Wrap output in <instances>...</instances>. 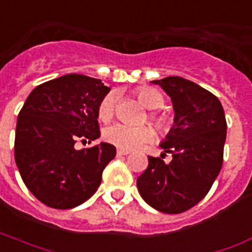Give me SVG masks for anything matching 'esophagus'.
Here are the masks:
<instances>
[{
  "instance_id": "esophagus-1",
  "label": "esophagus",
  "mask_w": 252,
  "mask_h": 252,
  "mask_svg": "<svg viewBox=\"0 0 252 252\" xmlns=\"http://www.w3.org/2000/svg\"><path fill=\"white\" fill-rule=\"evenodd\" d=\"M128 154H130V151H127V150H122V148L117 150V155L118 157H124V155H128Z\"/></svg>"
}]
</instances>
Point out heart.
I'll return each instance as SVG.
<instances>
[{
  "label": "heart",
  "mask_w": 252,
  "mask_h": 252,
  "mask_svg": "<svg viewBox=\"0 0 252 252\" xmlns=\"http://www.w3.org/2000/svg\"><path fill=\"white\" fill-rule=\"evenodd\" d=\"M136 97L140 102L150 110H157L164 104L163 95L153 88H142L136 91ZM116 112V95L109 93L101 99L98 105V118L102 122H108L114 117ZM151 120L157 124L158 127H168V120L163 117L151 116ZM154 136V132L148 126H127L125 124H114L105 128L104 138L109 143L114 144L122 150H134L140 147L142 144L147 143Z\"/></svg>",
  "instance_id": "1"
}]
</instances>
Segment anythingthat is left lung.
I'll return each instance as SVG.
<instances>
[{"instance_id":"left-lung-1","label":"left lung","mask_w":252,"mask_h":252,"mask_svg":"<svg viewBox=\"0 0 252 252\" xmlns=\"http://www.w3.org/2000/svg\"><path fill=\"white\" fill-rule=\"evenodd\" d=\"M171 97L173 126L160 143L172 154L165 164L148 157V167L136 180L140 196L161 213L190 209L208 194L221 171L226 118L220 99L193 81L179 76L154 80Z\"/></svg>"}]
</instances>
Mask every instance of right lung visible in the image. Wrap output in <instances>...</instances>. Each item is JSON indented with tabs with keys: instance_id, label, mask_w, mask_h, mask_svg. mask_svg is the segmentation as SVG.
Instances as JSON below:
<instances>
[{
	"instance_id": "right-lung-1",
	"label": "right lung",
	"mask_w": 252,
	"mask_h": 252,
	"mask_svg": "<svg viewBox=\"0 0 252 252\" xmlns=\"http://www.w3.org/2000/svg\"><path fill=\"white\" fill-rule=\"evenodd\" d=\"M109 92L101 80L69 73L40 84L26 98L17 120L15 163L23 183L44 205L72 209L101 184L116 147L101 142L76 150L75 143L99 138L97 110Z\"/></svg>"
}]
</instances>
